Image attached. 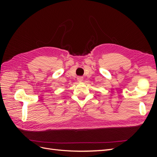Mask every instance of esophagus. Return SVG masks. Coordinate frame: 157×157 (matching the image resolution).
<instances>
[{
  "mask_svg": "<svg viewBox=\"0 0 157 157\" xmlns=\"http://www.w3.org/2000/svg\"><path fill=\"white\" fill-rule=\"evenodd\" d=\"M77 80H78V82H82L83 80V78L82 77H80L77 78Z\"/></svg>",
  "mask_w": 157,
  "mask_h": 157,
  "instance_id": "34e87169",
  "label": "esophagus"
}]
</instances>
